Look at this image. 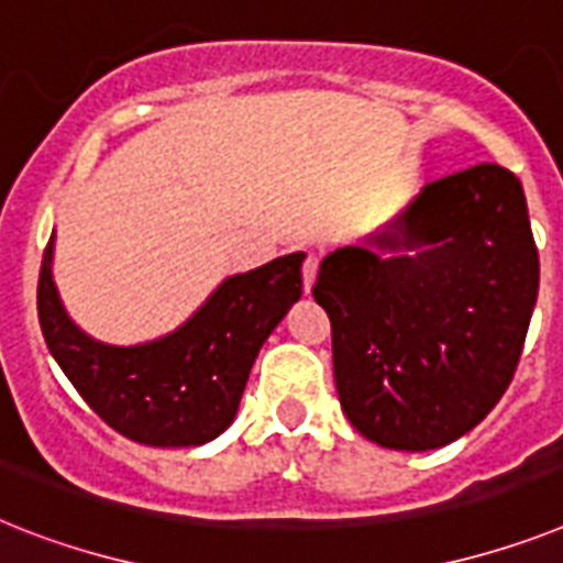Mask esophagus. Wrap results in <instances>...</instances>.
<instances>
[{"instance_id": "esophagus-1", "label": "esophagus", "mask_w": 563, "mask_h": 563, "mask_svg": "<svg viewBox=\"0 0 563 563\" xmlns=\"http://www.w3.org/2000/svg\"><path fill=\"white\" fill-rule=\"evenodd\" d=\"M316 273H319V255L310 253L308 258H305V267H301V278H305V292H310V287H313Z\"/></svg>"}]
</instances>
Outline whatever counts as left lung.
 Returning a JSON list of instances; mask_svg holds the SVG:
<instances>
[{
    "mask_svg": "<svg viewBox=\"0 0 563 563\" xmlns=\"http://www.w3.org/2000/svg\"><path fill=\"white\" fill-rule=\"evenodd\" d=\"M313 299L362 438L397 452L454 443L509 388L536 310L521 180L477 164L426 184L362 244L324 255Z\"/></svg>",
    "mask_w": 563,
    "mask_h": 563,
    "instance_id": "left-lung-1",
    "label": "left lung"
}]
</instances>
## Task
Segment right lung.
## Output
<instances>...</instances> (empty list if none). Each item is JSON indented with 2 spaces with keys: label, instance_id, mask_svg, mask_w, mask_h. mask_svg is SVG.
Wrapping results in <instances>:
<instances>
[{
  "label": "right lung",
  "instance_id": "1",
  "mask_svg": "<svg viewBox=\"0 0 563 563\" xmlns=\"http://www.w3.org/2000/svg\"><path fill=\"white\" fill-rule=\"evenodd\" d=\"M54 235L42 255L36 310L51 356L97 417L143 445H203L227 431L250 368L276 324L301 299L305 253L224 278L172 333L109 345L80 331L54 285Z\"/></svg>",
  "mask_w": 563,
  "mask_h": 563
}]
</instances>
